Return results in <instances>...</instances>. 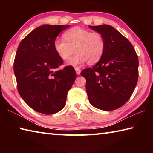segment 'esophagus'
Instances as JSON below:
<instances>
[{
	"mask_svg": "<svg viewBox=\"0 0 153 153\" xmlns=\"http://www.w3.org/2000/svg\"><path fill=\"white\" fill-rule=\"evenodd\" d=\"M75 70H76V74L77 75H79L80 73H81V69H80L79 67H75Z\"/></svg>",
	"mask_w": 153,
	"mask_h": 153,
	"instance_id": "34e87169",
	"label": "esophagus"
}]
</instances>
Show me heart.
Masks as SVG:
<instances>
[{"instance_id":"1","label":"heart","mask_w":153,"mask_h":153,"mask_svg":"<svg viewBox=\"0 0 153 153\" xmlns=\"http://www.w3.org/2000/svg\"><path fill=\"white\" fill-rule=\"evenodd\" d=\"M63 39H56L54 42L59 57L66 60L74 51L76 54L67 61V65L77 66L88 61L92 65L98 63L104 55L106 41L101 33L76 27L64 33Z\"/></svg>"}]
</instances>
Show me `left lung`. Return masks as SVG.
<instances>
[{
  "label": "left lung",
  "mask_w": 153,
  "mask_h": 153,
  "mask_svg": "<svg viewBox=\"0 0 153 153\" xmlns=\"http://www.w3.org/2000/svg\"><path fill=\"white\" fill-rule=\"evenodd\" d=\"M89 27L100 33L106 41L104 55L92 68L81 75L86 79V89L93 107L113 111L130 98L138 78V58L126 37L109 25Z\"/></svg>",
  "instance_id": "obj_1"
}]
</instances>
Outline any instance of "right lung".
I'll return each mask as SVG.
<instances>
[{"label": "right lung", "instance_id": "obj_1", "mask_svg": "<svg viewBox=\"0 0 153 153\" xmlns=\"http://www.w3.org/2000/svg\"><path fill=\"white\" fill-rule=\"evenodd\" d=\"M68 27L46 24L36 28L22 40L15 55L13 69L18 92L30 107L45 115L63 109L77 77L72 66L57 69L63 60L54 42Z\"/></svg>", "mask_w": 153, "mask_h": 153}]
</instances>
